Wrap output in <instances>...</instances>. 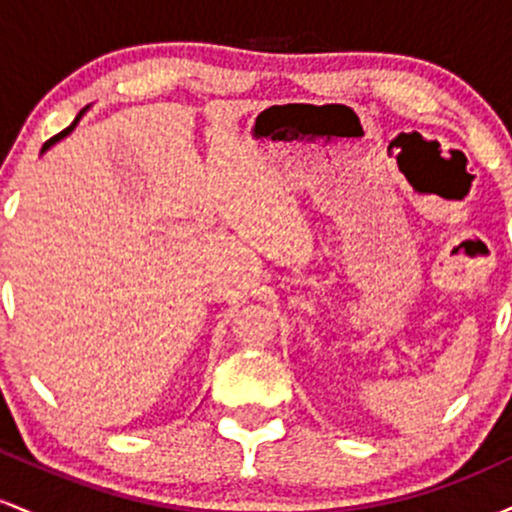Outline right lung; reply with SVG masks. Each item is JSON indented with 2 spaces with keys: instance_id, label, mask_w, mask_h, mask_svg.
Here are the masks:
<instances>
[{
  "instance_id": "add662e5",
  "label": "right lung",
  "mask_w": 512,
  "mask_h": 512,
  "mask_svg": "<svg viewBox=\"0 0 512 512\" xmlns=\"http://www.w3.org/2000/svg\"><path fill=\"white\" fill-rule=\"evenodd\" d=\"M81 115H84V110H81V113H79V115H76V120L72 122V125H69L67 129H62V132H60V134H55V137H52V139H48V142H45V144H43V151H45V149H50V146H52V144H55V142H60V139H62V137H67V134H69V132H72V129L76 127V122H79V117H81Z\"/></svg>"
}]
</instances>
